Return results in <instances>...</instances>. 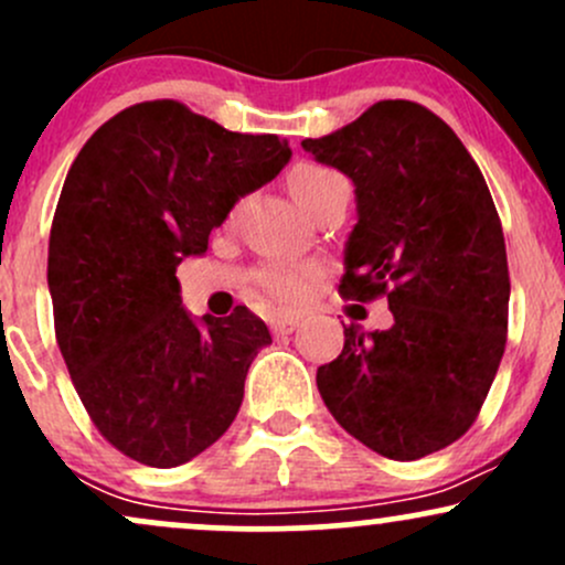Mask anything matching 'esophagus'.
I'll use <instances>...</instances> for the list:
<instances>
[{
    "label": "esophagus",
    "mask_w": 565,
    "mask_h": 565,
    "mask_svg": "<svg viewBox=\"0 0 565 565\" xmlns=\"http://www.w3.org/2000/svg\"><path fill=\"white\" fill-rule=\"evenodd\" d=\"M297 327H300V319H295V316H278V319L270 321V329H274L276 337L291 334Z\"/></svg>",
    "instance_id": "esophagus-1"
}]
</instances>
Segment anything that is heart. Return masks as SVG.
<instances>
[{
    "label": "heart",
    "instance_id": "heart-1",
    "mask_svg": "<svg viewBox=\"0 0 565 565\" xmlns=\"http://www.w3.org/2000/svg\"><path fill=\"white\" fill-rule=\"evenodd\" d=\"M337 180H342L340 174L329 167L321 164H300L295 172L289 174V191L297 199V204L302 210H308L316 199L327 191L329 185H334ZM321 276L316 268H291V265H268L257 274V287L265 295L274 297L281 305H300L313 295L319 287Z\"/></svg>",
    "mask_w": 565,
    "mask_h": 565
}]
</instances>
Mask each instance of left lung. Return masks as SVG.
Returning <instances> with one entry per match:
<instances>
[{
    "mask_svg": "<svg viewBox=\"0 0 565 565\" xmlns=\"http://www.w3.org/2000/svg\"><path fill=\"white\" fill-rule=\"evenodd\" d=\"M302 148L355 185L345 300L387 297L393 327L350 323L316 385L332 417L387 459L427 457L476 423L508 342L504 233L454 129L412 100H380Z\"/></svg>",
    "mask_w": 565,
    "mask_h": 565,
    "instance_id": "8db88e82",
    "label": "left lung"
}]
</instances>
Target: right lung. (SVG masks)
I'll use <instances>...</instances> for the list:
<instances>
[{
    "label": "right lung",
    "mask_w": 565,
    "mask_h": 565,
    "mask_svg": "<svg viewBox=\"0 0 565 565\" xmlns=\"http://www.w3.org/2000/svg\"><path fill=\"white\" fill-rule=\"evenodd\" d=\"M289 157L278 135L228 132L178 100H146L71 164L50 228L55 340L97 433L135 462L178 468L236 419L268 327L244 305L196 323L174 270Z\"/></svg>",
    "instance_id": "add662e5"
}]
</instances>
